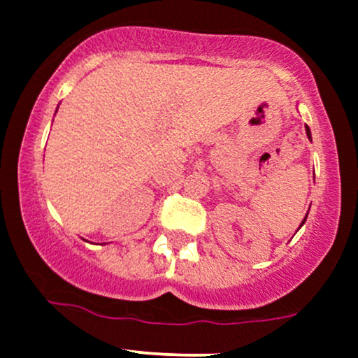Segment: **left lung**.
<instances>
[{
  "label": "left lung",
  "mask_w": 358,
  "mask_h": 358,
  "mask_svg": "<svg viewBox=\"0 0 358 358\" xmlns=\"http://www.w3.org/2000/svg\"><path fill=\"white\" fill-rule=\"evenodd\" d=\"M306 129H307V137H308V138H310V130H308V127H306ZM307 214H308V213H307ZM306 220H307V216H306V217H303L302 224H303V223H306ZM302 224H300V227H302Z\"/></svg>",
  "instance_id": "obj_1"
}]
</instances>
